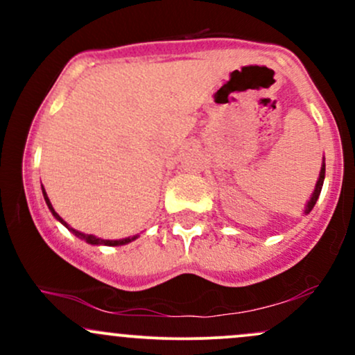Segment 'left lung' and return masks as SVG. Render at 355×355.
<instances>
[{
  "label": "left lung",
  "mask_w": 355,
  "mask_h": 355,
  "mask_svg": "<svg viewBox=\"0 0 355 355\" xmlns=\"http://www.w3.org/2000/svg\"><path fill=\"white\" fill-rule=\"evenodd\" d=\"M324 178H325V158L322 160V166H320V173H319V178H317V183H315V189H313L312 195H311V200L305 203V209H304V214L307 215L309 211L313 209V205H315L317 198H319L320 195V190H322V185H324Z\"/></svg>",
  "instance_id": "left-lung-1"
}]
</instances>
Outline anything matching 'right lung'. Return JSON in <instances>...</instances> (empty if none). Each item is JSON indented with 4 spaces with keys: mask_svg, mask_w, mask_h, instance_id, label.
<instances>
[{
    "mask_svg": "<svg viewBox=\"0 0 355 355\" xmlns=\"http://www.w3.org/2000/svg\"><path fill=\"white\" fill-rule=\"evenodd\" d=\"M42 190H43V197H44V202H46L48 209H50V211H51V214H53V217H55L56 220H58L60 223H63V225L67 227V229L70 230L71 234H75L76 237H78V239L85 240V242L89 243V245H108V247H118V245H126V243L133 242V240L138 239V235H133V237H126V239H120V240H107V239H100V237H95V235H88V234H83V232H78V230H75V229H73V227L68 225V223L64 222V220L61 218L58 214H56L55 209H53V205H51L50 198H48V195H46V191H44L43 185H42Z\"/></svg>",
    "mask_w": 355,
    "mask_h": 355,
    "instance_id": "add662e5",
    "label": "right lung"
}]
</instances>
